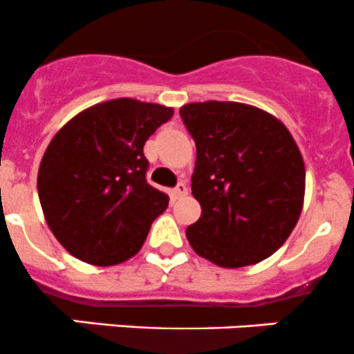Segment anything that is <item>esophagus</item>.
<instances>
[{
    "label": "esophagus",
    "instance_id": "obj_1",
    "mask_svg": "<svg viewBox=\"0 0 354 354\" xmlns=\"http://www.w3.org/2000/svg\"><path fill=\"white\" fill-rule=\"evenodd\" d=\"M185 194H187V185H185L184 182H178L176 187L172 189V196H174V198H176V199L184 198Z\"/></svg>",
    "mask_w": 354,
    "mask_h": 354
}]
</instances>
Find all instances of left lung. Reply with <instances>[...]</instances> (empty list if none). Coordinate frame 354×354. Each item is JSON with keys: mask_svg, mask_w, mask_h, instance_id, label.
<instances>
[{"mask_svg": "<svg viewBox=\"0 0 354 354\" xmlns=\"http://www.w3.org/2000/svg\"><path fill=\"white\" fill-rule=\"evenodd\" d=\"M196 142L192 196L201 216L185 236L199 257L223 268L254 265L291 236L304 199V163L274 115L234 101L180 108Z\"/></svg>", "mask_w": 354, "mask_h": 354, "instance_id": "left-lung-1", "label": "left lung"}]
</instances>
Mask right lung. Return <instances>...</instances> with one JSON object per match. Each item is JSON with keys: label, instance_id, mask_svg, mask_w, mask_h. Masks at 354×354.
<instances>
[{"label": "right lung", "instance_id": "obj_1", "mask_svg": "<svg viewBox=\"0 0 354 354\" xmlns=\"http://www.w3.org/2000/svg\"><path fill=\"white\" fill-rule=\"evenodd\" d=\"M172 108L120 97L66 122L41 160L37 192L51 232L72 257L110 267L134 257L169 196L146 180V141Z\"/></svg>", "mask_w": 354, "mask_h": 354}]
</instances>
